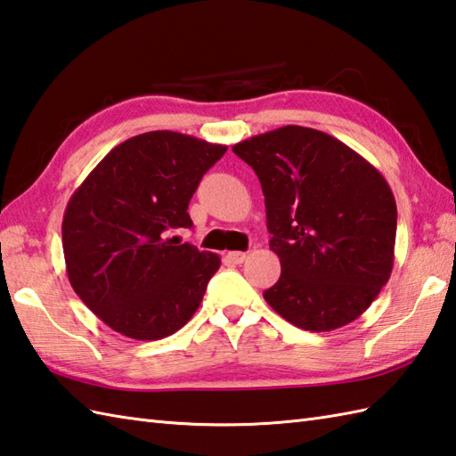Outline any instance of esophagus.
I'll return each mask as SVG.
<instances>
[{
  "mask_svg": "<svg viewBox=\"0 0 456 456\" xmlns=\"http://www.w3.org/2000/svg\"><path fill=\"white\" fill-rule=\"evenodd\" d=\"M226 259H228L230 263H234V265H240V263L246 259V254H244V251H228Z\"/></svg>",
  "mask_w": 456,
  "mask_h": 456,
  "instance_id": "obj_1",
  "label": "esophagus"
}]
</instances>
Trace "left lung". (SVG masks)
Here are the masks:
<instances>
[{"label":"left lung","mask_w":456,"mask_h":456,"mask_svg":"<svg viewBox=\"0 0 456 456\" xmlns=\"http://www.w3.org/2000/svg\"><path fill=\"white\" fill-rule=\"evenodd\" d=\"M232 151L259 177L269 248L281 259L267 305L310 331L357 320L394 265L398 212L387 179L338 138L297 125Z\"/></svg>","instance_id":"obj_1"}]
</instances>
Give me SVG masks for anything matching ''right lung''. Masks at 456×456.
<instances>
[{
	"label": "right lung",
	"instance_id": "right-lung-1",
	"mask_svg": "<svg viewBox=\"0 0 456 456\" xmlns=\"http://www.w3.org/2000/svg\"><path fill=\"white\" fill-rule=\"evenodd\" d=\"M226 146L171 130L125 140L76 189L62 220L69 285L110 330L167 338L197 312L220 257L181 244L189 200Z\"/></svg>",
	"mask_w": 456,
	"mask_h": 456
}]
</instances>
